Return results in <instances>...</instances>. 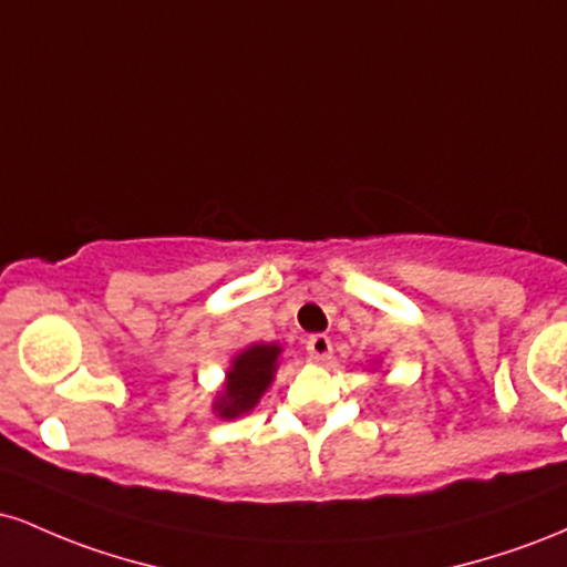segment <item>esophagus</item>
<instances>
[{
  "label": "esophagus",
  "mask_w": 567,
  "mask_h": 567,
  "mask_svg": "<svg viewBox=\"0 0 567 567\" xmlns=\"http://www.w3.org/2000/svg\"><path fill=\"white\" fill-rule=\"evenodd\" d=\"M306 351H309L311 360L322 362V360H328L330 354H333V341H330V338L324 333L309 336V341H306Z\"/></svg>",
  "instance_id": "1"
}]
</instances>
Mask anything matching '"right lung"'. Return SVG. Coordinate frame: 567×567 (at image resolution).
Returning a JSON list of instances; mask_svg holds the SVG:
<instances>
[{"mask_svg":"<svg viewBox=\"0 0 567 567\" xmlns=\"http://www.w3.org/2000/svg\"><path fill=\"white\" fill-rule=\"evenodd\" d=\"M279 354H282L279 343H252L234 357L224 389L213 402V410L220 419H237L258 405V400L275 381Z\"/></svg>","mask_w":567,"mask_h":567,"instance_id":"add662e5","label":"right lung"}]
</instances>
